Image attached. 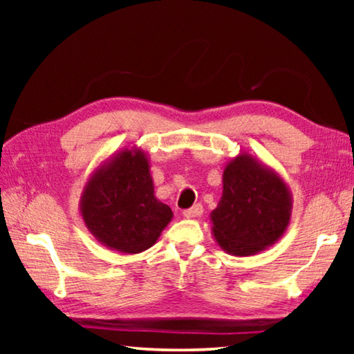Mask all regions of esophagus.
I'll return each instance as SVG.
<instances>
[{"instance_id":"esophagus-1","label":"esophagus","mask_w":354,"mask_h":354,"mask_svg":"<svg viewBox=\"0 0 354 354\" xmlns=\"http://www.w3.org/2000/svg\"><path fill=\"white\" fill-rule=\"evenodd\" d=\"M203 214V206L201 205H195L190 209L183 211V216L188 217V219H196V217H201Z\"/></svg>"}]
</instances>
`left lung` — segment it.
<instances>
[{"label":"left lung","mask_w":354,"mask_h":354,"mask_svg":"<svg viewBox=\"0 0 354 354\" xmlns=\"http://www.w3.org/2000/svg\"><path fill=\"white\" fill-rule=\"evenodd\" d=\"M292 209V193L279 172L239 153L222 174L221 201L209 216L212 235L229 254L261 253L285 234Z\"/></svg>","instance_id":"obj_1"}]
</instances>
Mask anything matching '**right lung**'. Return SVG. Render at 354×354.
Returning a JSON list of instances; mask_svg holds the SVG:
<instances>
[{"label": "right lung", "mask_w": 354, "mask_h": 354, "mask_svg": "<svg viewBox=\"0 0 354 354\" xmlns=\"http://www.w3.org/2000/svg\"><path fill=\"white\" fill-rule=\"evenodd\" d=\"M79 209L90 234L124 254L151 248L174 217L154 196L148 154L138 147L122 148L91 172Z\"/></svg>", "instance_id": "1"}]
</instances>
